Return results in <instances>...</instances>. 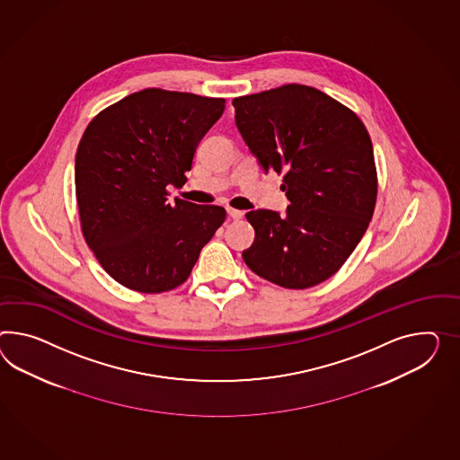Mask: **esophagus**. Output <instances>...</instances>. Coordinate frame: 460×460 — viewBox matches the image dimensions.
<instances>
[{"mask_svg":"<svg viewBox=\"0 0 460 460\" xmlns=\"http://www.w3.org/2000/svg\"><path fill=\"white\" fill-rule=\"evenodd\" d=\"M226 213H228V217L234 218V220H240V218H243V215H245L242 210H235V208H228Z\"/></svg>","mask_w":460,"mask_h":460,"instance_id":"esophagus-1","label":"esophagus"}]
</instances>
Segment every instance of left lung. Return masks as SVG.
Segmentation results:
<instances>
[{"label": "left lung", "mask_w": 460, "mask_h": 460, "mask_svg": "<svg viewBox=\"0 0 460 460\" xmlns=\"http://www.w3.org/2000/svg\"><path fill=\"white\" fill-rule=\"evenodd\" d=\"M236 128L265 173H285V215L252 210V247L242 257L261 279L308 288L350 257L377 199L374 148L352 110L305 84L240 96Z\"/></svg>", "instance_id": "obj_1"}]
</instances>
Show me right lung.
I'll return each instance as SVG.
<instances>
[{"label":"right lung","mask_w":460,"mask_h":460,"mask_svg":"<svg viewBox=\"0 0 460 460\" xmlns=\"http://www.w3.org/2000/svg\"><path fill=\"white\" fill-rule=\"evenodd\" d=\"M224 98L146 88L98 113L83 133L75 185L83 236L123 287L160 294L189 279L225 208L175 199Z\"/></svg>","instance_id":"1"}]
</instances>
